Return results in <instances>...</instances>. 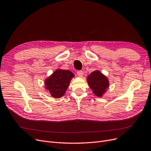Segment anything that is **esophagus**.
<instances>
[{
	"instance_id": "obj_1",
	"label": "esophagus",
	"mask_w": 151,
	"mask_h": 151,
	"mask_svg": "<svg viewBox=\"0 0 151 151\" xmlns=\"http://www.w3.org/2000/svg\"><path fill=\"white\" fill-rule=\"evenodd\" d=\"M77 75L79 76V77H82L83 76V72H82V70H78V71H77Z\"/></svg>"
}]
</instances>
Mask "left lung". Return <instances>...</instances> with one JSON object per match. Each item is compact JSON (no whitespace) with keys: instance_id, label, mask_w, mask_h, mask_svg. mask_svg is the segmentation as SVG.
<instances>
[{"instance_id":"1","label":"left lung","mask_w":151,"mask_h":151,"mask_svg":"<svg viewBox=\"0 0 151 151\" xmlns=\"http://www.w3.org/2000/svg\"><path fill=\"white\" fill-rule=\"evenodd\" d=\"M88 86L93 93L98 97H101L109 87V82L104 74L99 70L92 72L87 77Z\"/></svg>"}]
</instances>
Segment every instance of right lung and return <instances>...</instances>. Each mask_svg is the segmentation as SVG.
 I'll return each instance as SVG.
<instances>
[{
    "label": "right lung",
    "mask_w": 151,
    "mask_h": 151,
    "mask_svg": "<svg viewBox=\"0 0 151 151\" xmlns=\"http://www.w3.org/2000/svg\"><path fill=\"white\" fill-rule=\"evenodd\" d=\"M74 74L68 70L57 69L45 80L46 89L54 98H61L67 88Z\"/></svg>",
    "instance_id": "obj_1"
}]
</instances>
